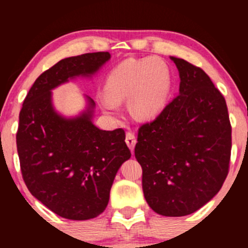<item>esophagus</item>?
Instances as JSON below:
<instances>
[{"mask_svg":"<svg viewBox=\"0 0 248 248\" xmlns=\"http://www.w3.org/2000/svg\"><path fill=\"white\" fill-rule=\"evenodd\" d=\"M126 143L128 148L130 149V152H134V147H135L136 144V139H135V135H134L133 133H127L126 134Z\"/></svg>","mask_w":248,"mask_h":248,"instance_id":"34e87169","label":"esophagus"}]
</instances>
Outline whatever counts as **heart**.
I'll list each match as a JSON object with an SVG mask.
<instances>
[{
    "label": "heart",
    "instance_id": "obj_1",
    "mask_svg": "<svg viewBox=\"0 0 248 248\" xmlns=\"http://www.w3.org/2000/svg\"><path fill=\"white\" fill-rule=\"evenodd\" d=\"M171 91V71L160 57L128 58L107 73L105 96L100 100L108 115L118 113V104L128 100V109L139 120L156 118L166 107Z\"/></svg>",
    "mask_w": 248,
    "mask_h": 248
}]
</instances>
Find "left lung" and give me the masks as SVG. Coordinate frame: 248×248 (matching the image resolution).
<instances>
[{
	"label": "left lung",
	"mask_w": 248,
	"mask_h": 248,
	"mask_svg": "<svg viewBox=\"0 0 248 248\" xmlns=\"http://www.w3.org/2000/svg\"><path fill=\"white\" fill-rule=\"evenodd\" d=\"M179 93L139 129L135 157L148 205L166 217L191 215L217 195L229 172L231 124L224 96L203 70L170 57Z\"/></svg>",
	"instance_id": "1"
}]
</instances>
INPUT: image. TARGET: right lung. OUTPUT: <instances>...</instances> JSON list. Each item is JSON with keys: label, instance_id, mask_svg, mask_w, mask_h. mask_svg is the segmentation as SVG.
<instances>
[{"label": "right lung", "instance_id": "1", "mask_svg": "<svg viewBox=\"0 0 248 248\" xmlns=\"http://www.w3.org/2000/svg\"><path fill=\"white\" fill-rule=\"evenodd\" d=\"M109 59V52L62 59L36 79L19 113L16 143L25 184L47 209L71 220L105 211L116 172L132 154L124 129L93 124V99L84 95V109L65 116L53 105L52 91L73 79H92Z\"/></svg>", "mask_w": 248, "mask_h": 248}]
</instances>
